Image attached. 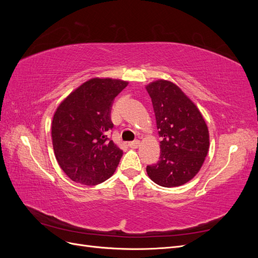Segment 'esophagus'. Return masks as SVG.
<instances>
[{"label": "esophagus", "instance_id": "34e87169", "mask_svg": "<svg viewBox=\"0 0 258 258\" xmlns=\"http://www.w3.org/2000/svg\"><path fill=\"white\" fill-rule=\"evenodd\" d=\"M139 145H140V141H139V140H135V141H132V142H129V143H128V146L131 147V148H137Z\"/></svg>", "mask_w": 258, "mask_h": 258}]
</instances>
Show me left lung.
Segmentation results:
<instances>
[{
  "label": "left lung",
  "instance_id": "8db88e82",
  "mask_svg": "<svg viewBox=\"0 0 258 258\" xmlns=\"http://www.w3.org/2000/svg\"><path fill=\"white\" fill-rule=\"evenodd\" d=\"M152 99L160 142L157 163L146 167L153 182L181 186L196 175L209 151V130L201 113L176 85L168 81L146 86Z\"/></svg>",
  "mask_w": 258,
  "mask_h": 258
}]
</instances>
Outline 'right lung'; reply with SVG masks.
<instances>
[{"mask_svg": "<svg viewBox=\"0 0 258 258\" xmlns=\"http://www.w3.org/2000/svg\"><path fill=\"white\" fill-rule=\"evenodd\" d=\"M128 83L92 79L62 101L53 115L51 138L54 155L63 172L76 183L97 185L111 177L122 151L108 134L114 127V99Z\"/></svg>", "mask_w": 258, "mask_h": 258, "instance_id": "obj_1", "label": "right lung"}]
</instances>
